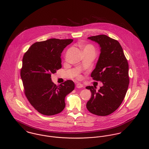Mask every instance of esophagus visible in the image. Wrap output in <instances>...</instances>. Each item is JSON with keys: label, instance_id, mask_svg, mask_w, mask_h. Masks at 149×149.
Wrapping results in <instances>:
<instances>
[{"label": "esophagus", "instance_id": "34e87169", "mask_svg": "<svg viewBox=\"0 0 149 149\" xmlns=\"http://www.w3.org/2000/svg\"><path fill=\"white\" fill-rule=\"evenodd\" d=\"M76 87H77V88H81L83 87V85H82L81 84H77L76 85Z\"/></svg>", "mask_w": 149, "mask_h": 149}]
</instances>
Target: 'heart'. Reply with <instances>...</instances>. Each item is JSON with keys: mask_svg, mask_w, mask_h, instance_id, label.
I'll list each match as a JSON object with an SVG mask.
<instances>
[{"mask_svg": "<svg viewBox=\"0 0 149 149\" xmlns=\"http://www.w3.org/2000/svg\"><path fill=\"white\" fill-rule=\"evenodd\" d=\"M80 46L82 47L84 53H89V54L95 55V49L93 45L91 44L84 45L82 44H81Z\"/></svg>", "mask_w": 149, "mask_h": 149, "instance_id": "1", "label": "heart"}]
</instances>
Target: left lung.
Masks as SVG:
<instances>
[{"mask_svg":"<svg viewBox=\"0 0 149 149\" xmlns=\"http://www.w3.org/2000/svg\"><path fill=\"white\" fill-rule=\"evenodd\" d=\"M98 44L100 55L91 77L102 82L97 91L93 86H87L91 97L86 104L90 113L107 116L115 112L122 103L129 85L128 64L119 42L107 35L88 38Z\"/></svg>","mask_w":149,"mask_h":149,"instance_id":"8db88e82","label":"left lung"}]
</instances>
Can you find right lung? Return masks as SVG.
<instances>
[{"label":"right lung","mask_w":149,"mask_h":149,"mask_svg":"<svg viewBox=\"0 0 149 149\" xmlns=\"http://www.w3.org/2000/svg\"><path fill=\"white\" fill-rule=\"evenodd\" d=\"M72 39L51 38L33 44L22 59L21 77L25 94L39 113L52 116L61 112L65 106V97L75 88L72 81L56 86L51 74L61 68V54Z\"/></svg>","instance_id":"obj_1"}]
</instances>
